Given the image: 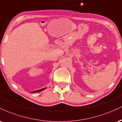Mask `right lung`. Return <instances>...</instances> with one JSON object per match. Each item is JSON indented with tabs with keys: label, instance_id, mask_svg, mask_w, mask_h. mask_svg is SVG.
<instances>
[{
	"label": "right lung",
	"instance_id": "obj_1",
	"mask_svg": "<svg viewBox=\"0 0 122 122\" xmlns=\"http://www.w3.org/2000/svg\"><path fill=\"white\" fill-rule=\"evenodd\" d=\"M45 89H46V88H42V89H39V90H37V91H34V92H41V91H43V90H44Z\"/></svg>",
	"mask_w": 122,
	"mask_h": 122
}]
</instances>
